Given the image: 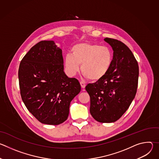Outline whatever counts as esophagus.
<instances>
[{
    "mask_svg": "<svg viewBox=\"0 0 159 159\" xmlns=\"http://www.w3.org/2000/svg\"><path fill=\"white\" fill-rule=\"evenodd\" d=\"M80 85H81V87L82 88H83V89H84L85 87V84L84 83V82H80Z\"/></svg>",
    "mask_w": 159,
    "mask_h": 159,
    "instance_id": "34e87169",
    "label": "esophagus"
}]
</instances>
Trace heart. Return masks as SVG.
I'll use <instances>...</instances> for the list:
<instances>
[{"label": "heart", "mask_w": 159, "mask_h": 159, "mask_svg": "<svg viewBox=\"0 0 159 159\" xmlns=\"http://www.w3.org/2000/svg\"><path fill=\"white\" fill-rule=\"evenodd\" d=\"M72 55L67 54L64 58V66L67 74L74 76L80 69L85 77L92 81L102 79L109 71L114 55L111 48L97 43L89 42L74 44Z\"/></svg>", "instance_id": "1"}]
</instances>
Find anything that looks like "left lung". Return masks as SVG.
<instances>
[{"instance_id":"8db88e82","label":"left lung","mask_w":159,"mask_h":159,"mask_svg":"<svg viewBox=\"0 0 159 159\" xmlns=\"http://www.w3.org/2000/svg\"><path fill=\"white\" fill-rule=\"evenodd\" d=\"M113 51V61L108 73L101 80L89 84L90 115L100 123H112L126 111L137 93L139 68L129 48L121 41L104 38Z\"/></svg>"}]
</instances>
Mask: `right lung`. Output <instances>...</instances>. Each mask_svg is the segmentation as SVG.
Segmentation results:
<instances>
[{
	"mask_svg": "<svg viewBox=\"0 0 159 159\" xmlns=\"http://www.w3.org/2000/svg\"><path fill=\"white\" fill-rule=\"evenodd\" d=\"M22 101L41 123L58 125L66 121L72 100L81 87L63 71L62 52L53 41H41L22 59L18 71Z\"/></svg>",
	"mask_w": 159,
	"mask_h": 159,
	"instance_id": "add662e5",
	"label": "right lung"
}]
</instances>
